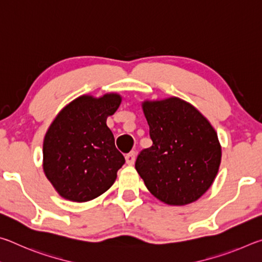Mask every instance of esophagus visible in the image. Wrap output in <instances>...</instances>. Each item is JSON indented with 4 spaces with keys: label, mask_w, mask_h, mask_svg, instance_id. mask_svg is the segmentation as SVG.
<instances>
[{
    "label": "esophagus",
    "mask_w": 262,
    "mask_h": 262,
    "mask_svg": "<svg viewBox=\"0 0 262 262\" xmlns=\"http://www.w3.org/2000/svg\"><path fill=\"white\" fill-rule=\"evenodd\" d=\"M135 156H136V152L135 151L128 152L126 155V162H127V164H129V165H133V164H134V162H135Z\"/></svg>",
    "instance_id": "obj_1"
}]
</instances>
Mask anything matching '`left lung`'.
Here are the masks:
<instances>
[{
    "label": "left lung",
    "instance_id": "obj_1",
    "mask_svg": "<svg viewBox=\"0 0 262 262\" xmlns=\"http://www.w3.org/2000/svg\"><path fill=\"white\" fill-rule=\"evenodd\" d=\"M152 141L137 155L135 168L158 200L173 206L196 201L210 187L221 163L214 128L176 97L143 103Z\"/></svg>",
    "mask_w": 262,
    "mask_h": 262
}]
</instances>
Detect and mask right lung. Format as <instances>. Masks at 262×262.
<instances>
[{
  "instance_id": "obj_1",
  "label": "right lung",
  "mask_w": 262,
  "mask_h": 262,
  "mask_svg": "<svg viewBox=\"0 0 262 262\" xmlns=\"http://www.w3.org/2000/svg\"><path fill=\"white\" fill-rule=\"evenodd\" d=\"M120 103L115 94L98 99L82 96L53 121L43 141V171L62 198L85 202L113 185L125 157L106 119Z\"/></svg>"
}]
</instances>
